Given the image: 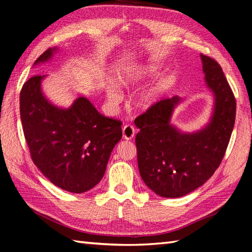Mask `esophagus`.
<instances>
[{
  "label": "esophagus",
  "instance_id": "obj_1",
  "mask_svg": "<svg viewBox=\"0 0 252 252\" xmlns=\"http://www.w3.org/2000/svg\"><path fill=\"white\" fill-rule=\"evenodd\" d=\"M122 133H124V137L126 139H132L135 135V127L132 125H126L122 128Z\"/></svg>",
  "mask_w": 252,
  "mask_h": 252
}]
</instances>
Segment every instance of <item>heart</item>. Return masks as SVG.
Returning a JSON list of instances; mask_svg holds the SVG:
<instances>
[{"instance_id":"obj_1","label":"heart","mask_w":252,"mask_h":252,"mask_svg":"<svg viewBox=\"0 0 252 252\" xmlns=\"http://www.w3.org/2000/svg\"><path fill=\"white\" fill-rule=\"evenodd\" d=\"M153 71L151 66H146V64H125V66L119 67L116 71V76L121 85L130 87L137 85L141 81L145 80L146 77L149 76ZM103 88L105 90V94L108 101L112 104H117L121 100V92L114 80L106 79L104 82ZM157 90H148L138 95L137 102L140 106H149L153 100L156 99Z\"/></svg>"}]
</instances>
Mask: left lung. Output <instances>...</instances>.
Returning <instances> with one entry per match:
<instances>
[{
    "mask_svg": "<svg viewBox=\"0 0 252 252\" xmlns=\"http://www.w3.org/2000/svg\"><path fill=\"white\" fill-rule=\"evenodd\" d=\"M205 82L214 93L215 106L210 124L196 133H182L170 125L172 96L154 103L135 119V137L141 179L158 196L178 198L195 190L220 165L233 131L236 102L233 92L215 60L200 54Z\"/></svg>",
    "mask_w": 252,
    "mask_h": 252,
    "instance_id": "obj_1",
    "label": "left lung"
}]
</instances>
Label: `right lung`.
Segmentation results:
<instances>
[{"instance_id": "right-lung-1", "label": "right lung", "mask_w": 252, "mask_h": 252, "mask_svg": "<svg viewBox=\"0 0 252 252\" xmlns=\"http://www.w3.org/2000/svg\"><path fill=\"white\" fill-rule=\"evenodd\" d=\"M49 49L34 64L47 62ZM44 75H34L20 92V116L31 158L44 177L71 192L92 189L104 176L113 148L122 137L120 120L105 117L84 96L63 109L41 92Z\"/></svg>"}]
</instances>
